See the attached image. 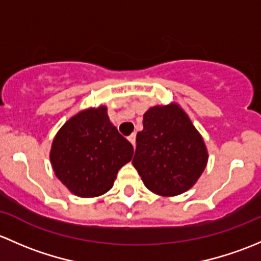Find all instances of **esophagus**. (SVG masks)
Listing matches in <instances>:
<instances>
[{"label": "esophagus", "instance_id": "1", "mask_svg": "<svg viewBox=\"0 0 261 261\" xmlns=\"http://www.w3.org/2000/svg\"><path fill=\"white\" fill-rule=\"evenodd\" d=\"M128 139H129V142H130V143L132 144H133V147H136V134H132V136H129V138H128Z\"/></svg>", "mask_w": 261, "mask_h": 261}]
</instances>
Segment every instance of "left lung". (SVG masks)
<instances>
[{
	"instance_id": "obj_1",
	"label": "left lung",
	"mask_w": 261,
	"mask_h": 261,
	"mask_svg": "<svg viewBox=\"0 0 261 261\" xmlns=\"http://www.w3.org/2000/svg\"><path fill=\"white\" fill-rule=\"evenodd\" d=\"M136 142L132 163L157 195L176 196L191 189L207 163L202 137L177 106L150 108Z\"/></svg>"
}]
</instances>
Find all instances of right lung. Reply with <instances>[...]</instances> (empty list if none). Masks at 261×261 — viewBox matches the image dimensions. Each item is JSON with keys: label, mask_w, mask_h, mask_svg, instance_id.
<instances>
[{"label": "right lung", "mask_w": 261, "mask_h": 261, "mask_svg": "<svg viewBox=\"0 0 261 261\" xmlns=\"http://www.w3.org/2000/svg\"><path fill=\"white\" fill-rule=\"evenodd\" d=\"M133 146L109 122L106 107L70 118L56 134L50 160L56 177L76 196L95 197L113 187Z\"/></svg>", "instance_id": "right-lung-1"}]
</instances>
